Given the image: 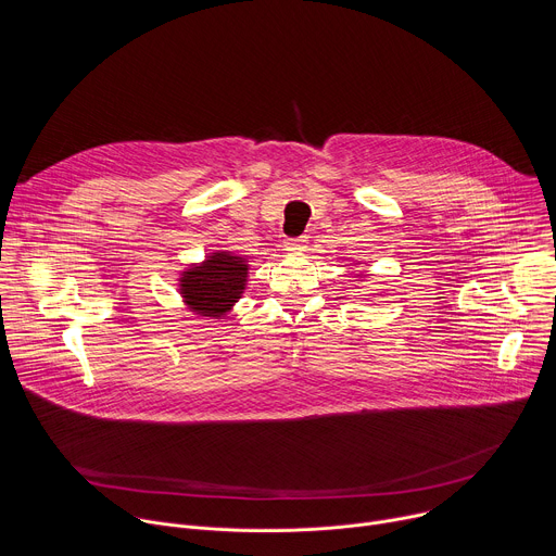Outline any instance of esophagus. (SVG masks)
<instances>
[{
  "label": "esophagus",
  "instance_id": "esophagus-1",
  "mask_svg": "<svg viewBox=\"0 0 556 556\" xmlns=\"http://www.w3.org/2000/svg\"><path fill=\"white\" fill-rule=\"evenodd\" d=\"M305 244H307V236H299V238H288L286 242H283V247H286V251H303L305 249Z\"/></svg>",
  "mask_w": 556,
  "mask_h": 556
}]
</instances>
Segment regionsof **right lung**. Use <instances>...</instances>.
I'll use <instances>...</instances> for the list:
<instances>
[{"label": "right lung", "instance_id": "obj_1", "mask_svg": "<svg viewBox=\"0 0 556 556\" xmlns=\"http://www.w3.org/2000/svg\"><path fill=\"white\" fill-rule=\"evenodd\" d=\"M249 264L244 257L220 251L212 253L201 266H192L180 275V294L199 316L220 318L242 296L247 288Z\"/></svg>", "mask_w": 556, "mask_h": 556}]
</instances>
